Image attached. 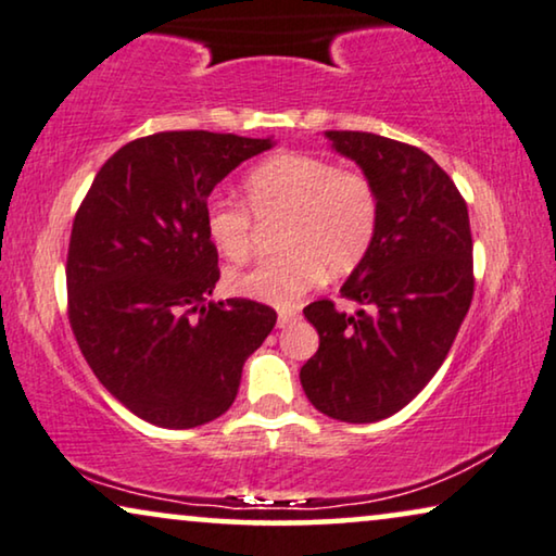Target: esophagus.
<instances>
[{
  "instance_id": "34e87169",
  "label": "esophagus",
  "mask_w": 556,
  "mask_h": 556,
  "mask_svg": "<svg viewBox=\"0 0 556 556\" xmlns=\"http://www.w3.org/2000/svg\"><path fill=\"white\" fill-rule=\"evenodd\" d=\"M294 320H298V309H292V307H282L277 313V325L279 328H287V325H292Z\"/></svg>"
}]
</instances>
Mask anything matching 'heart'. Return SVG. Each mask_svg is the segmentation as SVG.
Segmentation results:
<instances>
[{"label": "heart", "instance_id": "obj_1", "mask_svg": "<svg viewBox=\"0 0 556 556\" xmlns=\"http://www.w3.org/2000/svg\"><path fill=\"white\" fill-rule=\"evenodd\" d=\"M247 207L231 201L205 205V233L228 262L254 251L256 220L282 218L274 236L277 256L231 271L233 294L269 305H292L323 279L351 274L374 249L381 224V195L361 167L332 165L313 152H279L243 180Z\"/></svg>", "mask_w": 556, "mask_h": 556}]
</instances>
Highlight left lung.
Segmentation results:
<instances>
[{"label": "left lung", "instance_id": "obj_1", "mask_svg": "<svg viewBox=\"0 0 556 556\" xmlns=\"http://www.w3.org/2000/svg\"><path fill=\"white\" fill-rule=\"evenodd\" d=\"M332 147L371 175L381 195L374 249L332 300L305 307L320 348L302 366V389L332 419H387L404 409L447 358L468 315L472 236L453 177L419 147L368 131H328Z\"/></svg>", "mask_w": 556, "mask_h": 556}]
</instances>
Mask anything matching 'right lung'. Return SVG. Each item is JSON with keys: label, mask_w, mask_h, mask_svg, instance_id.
Returning <instances> with one entry per match:
<instances>
[{"label": "right lung", "mask_w": 556, "mask_h": 556, "mask_svg": "<svg viewBox=\"0 0 556 556\" xmlns=\"http://www.w3.org/2000/svg\"><path fill=\"white\" fill-rule=\"evenodd\" d=\"M271 137L160 131L103 162L73 218L68 320L96 379L144 421L190 429L233 404L277 313L211 302L220 277L205 205Z\"/></svg>", "instance_id": "add662e5"}]
</instances>
